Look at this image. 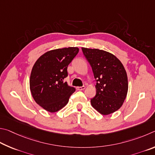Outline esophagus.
Wrapping results in <instances>:
<instances>
[{"instance_id": "esophagus-1", "label": "esophagus", "mask_w": 155, "mask_h": 155, "mask_svg": "<svg viewBox=\"0 0 155 155\" xmlns=\"http://www.w3.org/2000/svg\"><path fill=\"white\" fill-rule=\"evenodd\" d=\"M76 89H77L78 91H82V90H84V89H85V86H77V87H76Z\"/></svg>"}]
</instances>
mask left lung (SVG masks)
Here are the masks:
<instances>
[{"label":"left lung","instance_id":"8db88e82","mask_svg":"<svg viewBox=\"0 0 155 155\" xmlns=\"http://www.w3.org/2000/svg\"><path fill=\"white\" fill-rule=\"evenodd\" d=\"M83 54L97 80L96 95L91 99L92 106L102 115L120 109L128 92V78L120 60L108 51L82 48Z\"/></svg>","mask_w":155,"mask_h":155}]
</instances>
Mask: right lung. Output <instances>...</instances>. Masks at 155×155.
<instances>
[{
	"label": "right lung",
	"mask_w": 155,
	"mask_h": 155,
	"mask_svg": "<svg viewBox=\"0 0 155 155\" xmlns=\"http://www.w3.org/2000/svg\"><path fill=\"white\" fill-rule=\"evenodd\" d=\"M79 52L77 47L48 51L35 62L30 77V90L35 102L49 112L64 107L75 89L64 82L67 67Z\"/></svg>",
	"instance_id": "right-lung-1"
}]
</instances>
